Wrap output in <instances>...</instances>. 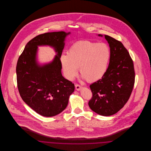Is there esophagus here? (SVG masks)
Here are the masks:
<instances>
[{"mask_svg": "<svg viewBox=\"0 0 151 151\" xmlns=\"http://www.w3.org/2000/svg\"><path fill=\"white\" fill-rule=\"evenodd\" d=\"M75 88H76V89L77 91H80V89L81 88V86H80L79 84H76L75 85Z\"/></svg>", "mask_w": 151, "mask_h": 151, "instance_id": "esophagus-1", "label": "esophagus"}]
</instances>
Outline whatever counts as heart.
<instances>
[{
	"label": "heart",
	"mask_w": 151,
	"mask_h": 151,
	"mask_svg": "<svg viewBox=\"0 0 151 151\" xmlns=\"http://www.w3.org/2000/svg\"><path fill=\"white\" fill-rule=\"evenodd\" d=\"M111 56V49L107 43L80 41L71 45L67 55L60 56V62L67 79H74L79 68L83 79L88 82H94L105 75Z\"/></svg>",
	"instance_id": "heart-1"
}]
</instances>
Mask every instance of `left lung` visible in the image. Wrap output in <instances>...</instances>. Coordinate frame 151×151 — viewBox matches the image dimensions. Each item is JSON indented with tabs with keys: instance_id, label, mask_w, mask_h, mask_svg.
<instances>
[{
	"instance_id": "left-lung-1",
	"label": "left lung",
	"mask_w": 151,
	"mask_h": 151,
	"mask_svg": "<svg viewBox=\"0 0 151 151\" xmlns=\"http://www.w3.org/2000/svg\"><path fill=\"white\" fill-rule=\"evenodd\" d=\"M104 36L111 56L105 75L90 85L92 97L88 105L98 114L109 116L119 111L129 100L135 76L133 60L122 42L110 36Z\"/></svg>"
}]
</instances>
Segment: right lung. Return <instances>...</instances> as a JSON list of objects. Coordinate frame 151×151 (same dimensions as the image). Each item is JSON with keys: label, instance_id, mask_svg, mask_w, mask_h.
<instances>
[{"label": "right lung", "instance_id": "obj_1", "mask_svg": "<svg viewBox=\"0 0 151 151\" xmlns=\"http://www.w3.org/2000/svg\"><path fill=\"white\" fill-rule=\"evenodd\" d=\"M70 33L55 32L36 36L26 45L16 65L17 88L22 100L44 116L59 114L67 107L75 86L61 73L60 58L65 37ZM53 47L58 54L52 63L40 66L36 61L37 45Z\"/></svg>", "mask_w": 151, "mask_h": 151}]
</instances>
